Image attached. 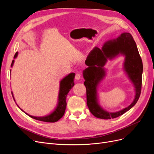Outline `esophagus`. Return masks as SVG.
Returning a JSON list of instances; mask_svg holds the SVG:
<instances>
[{"label":"esophagus","instance_id":"34e87169","mask_svg":"<svg viewBox=\"0 0 154 154\" xmlns=\"http://www.w3.org/2000/svg\"><path fill=\"white\" fill-rule=\"evenodd\" d=\"M80 78H81V75H80V73H76V74H75V79L76 80H80Z\"/></svg>","mask_w":154,"mask_h":154}]
</instances>
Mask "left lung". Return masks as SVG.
<instances>
[{"mask_svg": "<svg viewBox=\"0 0 154 154\" xmlns=\"http://www.w3.org/2000/svg\"><path fill=\"white\" fill-rule=\"evenodd\" d=\"M119 53L125 56L124 68L134 84L136 97L132 104L127 108L112 113L101 109L97 103L96 87L104 75L103 67L107 58H112ZM85 62L88 67L83 71V74L85 80L84 85L87 92V105L92 115L97 118L103 119L116 118L123 115L136 105L141 91L143 62L136 44L131 34L125 32L116 40L106 42L102 48V50L95 48L88 54Z\"/></svg>", "mask_w": 154, "mask_h": 154, "instance_id": "1", "label": "left lung"}]
</instances>
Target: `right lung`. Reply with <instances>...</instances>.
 Instances as JSON below:
<instances>
[{
	"instance_id": "obj_1",
	"label": "right lung",
	"mask_w": 154,
	"mask_h": 154,
	"mask_svg": "<svg viewBox=\"0 0 154 154\" xmlns=\"http://www.w3.org/2000/svg\"><path fill=\"white\" fill-rule=\"evenodd\" d=\"M17 54L18 53H16L15 56H14V58H15L17 57ZM13 63L14 60H13L11 64V67L13 66ZM74 76H75V74L71 72L68 74V75L65 77L63 79H62V80L60 82L58 104L57 107H56L52 112H51L47 116H42V117H35V116H32L26 113V114L27 115H28L29 117L35 119L48 123H54L57 122V121H58L60 118H62L63 117V116L64 115L65 111H66V108L67 105V95L68 94V92L70 91V90L72 88V87L74 85Z\"/></svg>"
}]
</instances>
